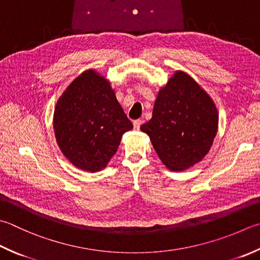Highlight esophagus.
Masks as SVG:
<instances>
[{
  "label": "esophagus",
  "instance_id": "34e87169",
  "mask_svg": "<svg viewBox=\"0 0 260 260\" xmlns=\"http://www.w3.org/2000/svg\"><path fill=\"white\" fill-rule=\"evenodd\" d=\"M141 125V120H135L134 121V128L135 130H139Z\"/></svg>",
  "mask_w": 260,
  "mask_h": 260
}]
</instances>
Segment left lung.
<instances>
[{"instance_id":"left-lung-1","label":"left lung","mask_w":260,"mask_h":260,"mask_svg":"<svg viewBox=\"0 0 260 260\" xmlns=\"http://www.w3.org/2000/svg\"><path fill=\"white\" fill-rule=\"evenodd\" d=\"M218 113L209 95L185 72L176 71L155 101L153 116L140 126L166 168L187 170L209 151Z\"/></svg>"}]
</instances>
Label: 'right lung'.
Wrapping results in <instances>:
<instances>
[{"instance_id": "add662e5", "label": "right lung", "mask_w": 260, "mask_h": 260, "mask_svg": "<svg viewBox=\"0 0 260 260\" xmlns=\"http://www.w3.org/2000/svg\"><path fill=\"white\" fill-rule=\"evenodd\" d=\"M53 128L56 143L78 169L97 172L106 168L134 128L104 77L87 70L73 80L58 99Z\"/></svg>"}]
</instances>
